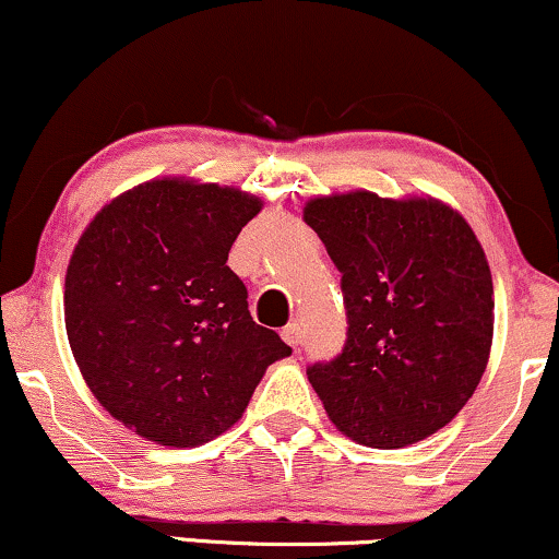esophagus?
<instances>
[{
	"label": "esophagus",
	"mask_w": 559,
	"mask_h": 559,
	"mask_svg": "<svg viewBox=\"0 0 559 559\" xmlns=\"http://www.w3.org/2000/svg\"><path fill=\"white\" fill-rule=\"evenodd\" d=\"M281 335H284V341L292 345V348H296V345L301 343V324L299 322H292V324H286L284 328V332H281Z\"/></svg>",
	"instance_id": "34e87169"
}]
</instances>
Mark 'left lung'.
<instances>
[{"label":"left lung","instance_id":"8db88e82","mask_svg":"<svg viewBox=\"0 0 559 559\" xmlns=\"http://www.w3.org/2000/svg\"><path fill=\"white\" fill-rule=\"evenodd\" d=\"M304 222L341 271L348 337L307 369L330 420L371 449L449 426L492 345V275L464 216L436 198L320 195Z\"/></svg>","mask_w":559,"mask_h":559}]
</instances>
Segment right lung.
<instances>
[{
	"mask_svg": "<svg viewBox=\"0 0 559 559\" xmlns=\"http://www.w3.org/2000/svg\"><path fill=\"white\" fill-rule=\"evenodd\" d=\"M260 209L239 188L150 180L97 211L74 247L63 286L74 361L97 402L146 441H214L267 366L292 356L252 320L227 265Z\"/></svg>",
	"mask_w": 559,
	"mask_h": 559,
	"instance_id": "right-lung-1",
	"label": "right lung"
}]
</instances>
